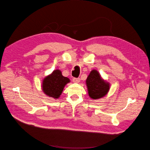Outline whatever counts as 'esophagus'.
<instances>
[{
  "label": "esophagus",
  "mask_w": 150,
  "mask_h": 150,
  "mask_svg": "<svg viewBox=\"0 0 150 150\" xmlns=\"http://www.w3.org/2000/svg\"><path fill=\"white\" fill-rule=\"evenodd\" d=\"M72 81H73L74 83H79L80 82V78H73L72 79Z\"/></svg>",
  "instance_id": "1"
}]
</instances>
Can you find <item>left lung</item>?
Here are the masks:
<instances>
[{"instance_id":"left-lung-1","label":"left lung","mask_w":150,"mask_h":150,"mask_svg":"<svg viewBox=\"0 0 150 150\" xmlns=\"http://www.w3.org/2000/svg\"><path fill=\"white\" fill-rule=\"evenodd\" d=\"M88 94L93 99L105 96L110 90V84L104 81L96 70H92L86 81Z\"/></svg>"}]
</instances>
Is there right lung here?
Instances as JSON below:
<instances>
[{
  "mask_svg": "<svg viewBox=\"0 0 150 150\" xmlns=\"http://www.w3.org/2000/svg\"><path fill=\"white\" fill-rule=\"evenodd\" d=\"M69 83H70V79L63 76L59 69H56L44 78L42 83V89L47 96L58 99L65 86Z\"/></svg>",
  "mask_w": 150,
  "mask_h": 150,
  "instance_id": "obj_1",
  "label": "right lung"
}]
</instances>
